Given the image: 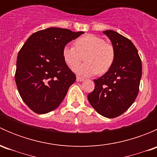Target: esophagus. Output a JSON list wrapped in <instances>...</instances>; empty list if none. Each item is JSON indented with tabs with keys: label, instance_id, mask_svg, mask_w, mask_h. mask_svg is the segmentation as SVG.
<instances>
[{
	"label": "esophagus",
	"instance_id": "1",
	"mask_svg": "<svg viewBox=\"0 0 157 157\" xmlns=\"http://www.w3.org/2000/svg\"><path fill=\"white\" fill-rule=\"evenodd\" d=\"M83 80H84V78H83V77H79V76H77V81L81 82V81H83Z\"/></svg>",
	"mask_w": 157,
	"mask_h": 157
}]
</instances>
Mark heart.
Here are the masks:
<instances>
[{
    "mask_svg": "<svg viewBox=\"0 0 157 157\" xmlns=\"http://www.w3.org/2000/svg\"><path fill=\"white\" fill-rule=\"evenodd\" d=\"M75 46L66 45L63 49V58L71 68H74L85 57L86 62L74 68L82 76H92L106 73L113 65L115 49L113 45L95 35L89 34L78 38Z\"/></svg>",
    "mask_w": 157,
    "mask_h": 157,
    "instance_id": "1",
    "label": "heart"
}]
</instances>
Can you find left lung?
I'll return each instance as SVG.
<instances>
[{"instance_id":"left-lung-1","label":"left lung","mask_w":157,"mask_h":157,"mask_svg":"<svg viewBox=\"0 0 157 157\" xmlns=\"http://www.w3.org/2000/svg\"><path fill=\"white\" fill-rule=\"evenodd\" d=\"M115 49V59L110 69L97 80L89 93L90 105L101 115L113 118L131 107L139 93L142 75L141 60L130 39L113 30H105Z\"/></svg>"}]
</instances>
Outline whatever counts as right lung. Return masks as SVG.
<instances>
[{
    "label": "right lung",
    "mask_w": 157,
    "mask_h": 157,
    "mask_svg": "<svg viewBox=\"0 0 157 157\" xmlns=\"http://www.w3.org/2000/svg\"><path fill=\"white\" fill-rule=\"evenodd\" d=\"M83 33L48 28L31 35L20 50L15 81L22 99L32 111L45 114L61 103L76 80L63 58V49Z\"/></svg>",
    "instance_id": "obj_1"
}]
</instances>
